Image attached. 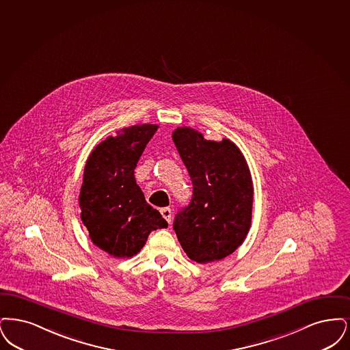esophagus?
Returning <instances> with one entry per match:
<instances>
[{
	"mask_svg": "<svg viewBox=\"0 0 350 350\" xmlns=\"http://www.w3.org/2000/svg\"><path fill=\"white\" fill-rule=\"evenodd\" d=\"M161 214H162V217L167 221L168 224L171 222L172 212H171V209H170V208H162V209H161Z\"/></svg>",
	"mask_w": 350,
	"mask_h": 350,
	"instance_id": "esophagus-1",
	"label": "esophagus"
}]
</instances>
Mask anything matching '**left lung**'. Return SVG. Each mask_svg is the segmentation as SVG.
Listing matches in <instances>:
<instances>
[{"instance_id": "1", "label": "left lung", "mask_w": 350, "mask_h": 350, "mask_svg": "<svg viewBox=\"0 0 350 350\" xmlns=\"http://www.w3.org/2000/svg\"><path fill=\"white\" fill-rule=\"evenodd\" d=\"M172 139L193 184L172 228L191 260L226 258L243 243L252 218L254 189L243 154L230 139L208 141L192 128H178Z\"/></svg>"}]
</instances>
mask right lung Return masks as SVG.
<instances>
[{"instance_id": "right-lung-1", "label": "right lung", "mask_w": 350, "mask_h": 350, "mask_svg": "<svg viewBox=\"0 0 350 350\" xmlns=\"http://www.w3.org/2000/svg\"><path fill=\"white\" fill-rule=\"evenodd\" d=\"M157 129L152 124L125 128L107 137L88 159L79 193L81 219L92 243L113 258H132L152 231L167 228L135 179L137 162Z\"/></svg>"}]
</instances>
